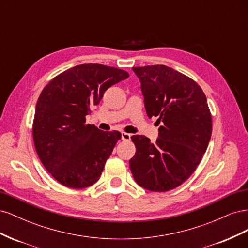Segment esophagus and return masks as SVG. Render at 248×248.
Here are the masks:
<instances>
[{
    "label": "esophagus",
    "mask_w": 248,
    "mask_h": 248,
    "mask_svg": "<svg viewBox=\"0 0 248 248\" xmlns=\"http://www.w3.org/2000/svg\"><path fill=\"white\" fill-rule=\"evenodd\" d=\"M121 139H122V140H124V141H128V140H130L131 136H130L129 133L122 131V132H121Z\"/></svg>",
    "instance_id": "1"
}]
</instances>
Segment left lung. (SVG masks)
Returning a JSON list of instances; mask_svg holds the SVG:
<instances>
[{"instance_id":"obj_1","label":"left lung","mask_w":248,"mask_h":248,"mask_svg":"<svg viewBox=\"0 0 248 248\" xmlns=\"http://www.w3.org/2000/svg\"><path fill=\"white\" fill-rule=\"evenodd\" d=\"M140 81L149 118L158 117L155 142L132 136L137 151L129 160L136 182L150 191L174 189L188 179L205 154L212 119L202 88L166 65L132 67Z\"/></svg>"}]
</instances>
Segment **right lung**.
Masks as SVG:
<instances>
[{
    "label": "right lung",
    "instance_id": "obj_1",
    "mask_svg": "<svg viewBox=\"0 0 248 248\" xmlns=\"http://www.w3.org/2000/svg\"><path fill=\"white\" fill-rule=\"evenodd\" d=\"M129 77L101 64H81L44 87L36 104L33 139L42 164L59 183L86 188L98 181L121 133L86 124L104 92Z\"/></svg>",
    "mask_w": 248,
    "mask_h": 248
}]
</instances>
